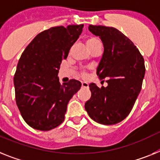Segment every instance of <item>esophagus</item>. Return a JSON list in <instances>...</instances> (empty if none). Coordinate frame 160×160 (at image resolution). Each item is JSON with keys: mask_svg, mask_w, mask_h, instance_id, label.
I'll return each instance as SVG.
<instances>
[{"mask_svg": "<svg viewBox=\"0 0 160 160\" xmlns=\"http://www.w3.org/2000/svg\"><path fill=\"white\" fill-rule=\"evenodd\" d=\"M81 86H82V88H88V83H86V82H82Z\"/></svg>", "mask_w": 160, "mask_h": 160, "instance_id": "obj_1", "label": "esophagus"}]
</instances>
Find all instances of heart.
I'll use <instances>...</instances> for the list:
<instances>
[{
    "label": "heart",
    "mask_w": 160,
    "mask_h": 160,
    "mask_svg": "<svg viewBox=\"0 0 160 160\" xmlns=\"http://www.w3.org/2000/svg\"><path fill=\"white\" fill-rule=\"evenodd\" d=\"M100 43L99 41L97 39L94 37H88L86 40V44H87V47H88V49H91L92 47H93L94 46L97 45V44ZM81 76H86V72H81Z\"/></svg>",
    "instance_id": "b5f03b06"
}]
</instances>
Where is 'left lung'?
Instances as JSON below:
<instances>
[{"mask_svg": "<svg viewBox=\"0 0 160 160\" xmlns=\"http://www.w3.org/2000/svg\"><path fill=\"white\" fill-rule=\"evenodd\" d=\"M88 29L103 42L104 54L97 75L103 82L106 79L108 86L99 88L90 84L91 98L84 107L97 123L117 124L128 116L141 91L144 59L133 42L118 29L93 25Z\"/></svg>", "mask_w": 160, "mask_h": 160, "instance_id": "8db88e82", "label": "left lung"}]
</instances>
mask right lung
Wrapping results in <instances>:
<instances>
[{"mask_svg":"<svg viewBox=\"0 0 160 160\" xmlns=\"http://www.w3.org/2000/svg\"><path fill=\"white\" fill-rule=\"evenodd\" d=\"M83 27H51L39 33L22 52L13 77L15 98L22 117L32 128L47 131L59 126L69 101L81 87L76 80L60 84L57 75Z\"/></svg>","mask_w":160,"mask_h":160,"instance_id":"add662e5","label":"right lung"}]
</instances>
